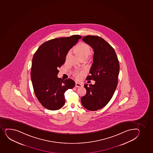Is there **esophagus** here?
<instances>
[{"instance_id": "34e87169", "label": "esophagus", "mask_w": 153, "mask_h": 153, "mask_svg": "<svg viewBox=\"0 0 153 153\" xmlns=\"http://www.w3.org/2000/svg\"><path fill=\"white\" fill-rule=\"evenodd\" d=\"M75 86L76 87H81L83 86L82 84L79 83H76Z\"/></svg>"}]
</instances>
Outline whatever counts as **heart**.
Listing matches in <instances>:
<instances>
[{"label":"heart","instance_id":"heart-1","mask_svg":"<svg viewBox=\"0 0 153 153\" xmlns=\"http://www.w3.org/2000/svg\"><path fill=\"white\" fill-rule=\"evenodd\" d=\"M74 51L77 53L79 58L84 56H88L91 53V49L89 46L85 43H80L74 48ZM71 54V51H69L67 54L66 58L67 59ZM85 74V71L83 70H76L73 72V76L77 79L80 80Z\"/></svg>","mask_w":153,"mask_h":153}]
</instances>
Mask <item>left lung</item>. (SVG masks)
<instances>
[{
    "label": "left lung",
    "mask_w": 153,
    "mask_h": 153,
    "mask_svg": "<svg viewBox=\"0 0 153 153\" xmlns=\"http://www.w3.org/2000/svg\"><path fill=\"white\" fill-rule=\"evenodd\" d=\"M94 49L93 63L87 80L95 84H85L86 94L81 97L83 106L91 111L105 107L112 99L118 84L119 64L113 48L103 38L87 35L82 38Z\"/></svg>",
    "instance_id": "left-lung-1"
}]
</instances>
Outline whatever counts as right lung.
Listing matches in <instances>:
<instances>
[{
    "mask_svg": "<svg viewBox=\"0 0 153 153\" xmlns=\"http://www.w3.org/2000/svg\"><path fill=\"white\" fill-rule=\"evenodd\" d=\"M81 38L75 35L50 40L41 45L33 56L31 78L35 94L48 110L62 108L65 102V92L75 85L72 79L64 80L57 75L68 51Z\"/></svg>",
    "mask_w": 153,
    "mask_h": 153,
    "instance_id": "add662e5",
    "label": "right lung"
}]
</instances>
